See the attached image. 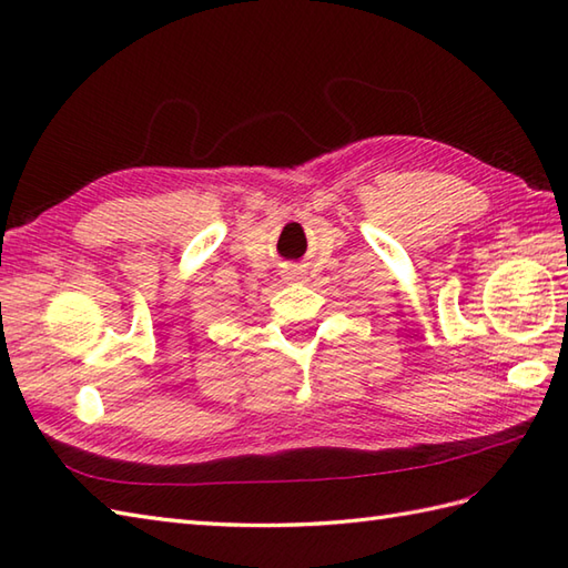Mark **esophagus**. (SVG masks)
Here are the masks:
<instances>
[{
	"mask_svg": "<svg viewBox=\"0 0 568 568\" xmlns=\"http://www.w3.org/2000/svg\"><path fill=\"white\" fill-rule=\"evenodd\" d=\"M283 275H285V281H300L302 278V268L300 266H287L283 271Z\"/></svg>",
	"mask_w": 568,
	"mask_h": 568,
	"instance_id": "obj_1",
	"label": "esophagus"
}]
</instances>
